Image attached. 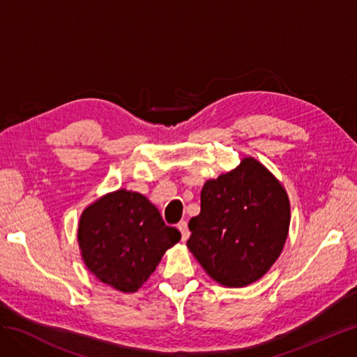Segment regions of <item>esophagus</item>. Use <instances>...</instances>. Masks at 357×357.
Wrapping results in <instances>:
<instances>
[{
  "mask_svg": "<svg viewBox=\"0 0 357 357\" xmlns=\"http://www.w3.org/2000/svg\"><path fill=\"white\" fill-rule=\"evenodd\" d=\"M177 228H178L180 232H181V241H186V240L189 238V235H190L189 228H188V222H186V220H181V222L177 225Z\"/></svg>",
  "mask_w": 357,
  "mask_h": 357,
  "instance_id": "1",
  "label": "esophagus"
}]
</instances>
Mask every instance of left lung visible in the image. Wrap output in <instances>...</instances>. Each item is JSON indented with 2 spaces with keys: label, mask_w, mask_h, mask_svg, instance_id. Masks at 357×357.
Segmentation results:
<instances>
[{
  "label": "left lung",
  "mask_w": 357,
  "mask_h": 357,
  "mask_svg": "<svg viewBox=\"0 0 357 357\" xmlns=\"http://www.w3.org/2000/svg\"><path fill=\"white\" fill-rule=\"evenodd\" d=\"M289 223L283 186L257 160L245 158L234 171L204 185L201 213L189 222L188 247L213 280L241 287L277 261Z\"/></svg>",
  "instance_id": "8db88e82"
}]
</instances>
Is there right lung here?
I'll return each instance as SVG.
<instances>
[{
	"instance_id": "right-lung-1",
	"label": "right lung",
	"mask_w": 357,
	"mask_h": 357,
	"mask_svg": "<svg viewBox=\"0 0 357 357\" xmlns=\"http://www.w3.org/2000/svg\"><path fill=\"white\" fill-rule=\"evenodd\" d=\"M77 238L83 261L96 278L121 291H135L181 234L165 225L142 193L122 189L83 211Z\"/></svg>"
}]
</instances>
